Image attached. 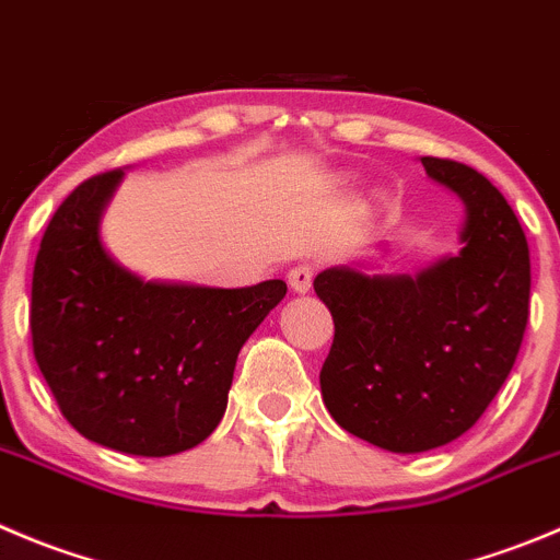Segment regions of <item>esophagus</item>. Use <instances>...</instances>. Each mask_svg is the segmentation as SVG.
I'll list each match as a JSON object with an SVG mask.
<instances>
[{"label":"esophagus","instance_id":"obj_1","mask_svg":"<svg viewBox=\"0 0 560 560\" xmlns=\"http://www.w3.org/2000/svg\"><path fill=\"white\" fill-rule=\"evenodd\" d=\"M289 285L296 294H305L313 285V266L311 264H296L294 269H289Z\"/></svg>","mask_w":560,"mask_h":560}]
</instances>
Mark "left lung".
I'll list each match as a JSON object with an SVG mask.
<instances>
[{
	"label": "left lung",
	"instance_id": "obj_1",
	"mask_svg": "<svg viewBox=\"0 0 560 560\" xmlns=\"http://www.w3.org/2000/svg\"><path fill=\"white\" fill-rule=\"evenodd\" d=\"M420 164L465 203L459 253L415 277L332 266L313 280L335 322L324 404L393 454L440 448L481 418L514 369L530 302L528 242L505 197L467 164Z\"/></svg>",
	"mask_w": 560,
	"mask_h": 560
}]
</instances>
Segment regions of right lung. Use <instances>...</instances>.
Listing matches in <instances>:
<instances>
[{
	"instance_id": "add662e5",
	"label": "right lung",
	"mask_w": 560,
	"mask_h": 560,
	"mask_svg": "<svg viewBox=\"0 0 560 560\" xmlns=\"http://www.w3.org/2000/svg\"><path fill=\"white\" fill-rule=\"evenodd\" d=\"M120 178L93 175L51 217L32 271V349L79 434L173 456L217 429L244 340L289 289L156 283L120 266L98 231Z\"/></svg>"
}]
</instances>
